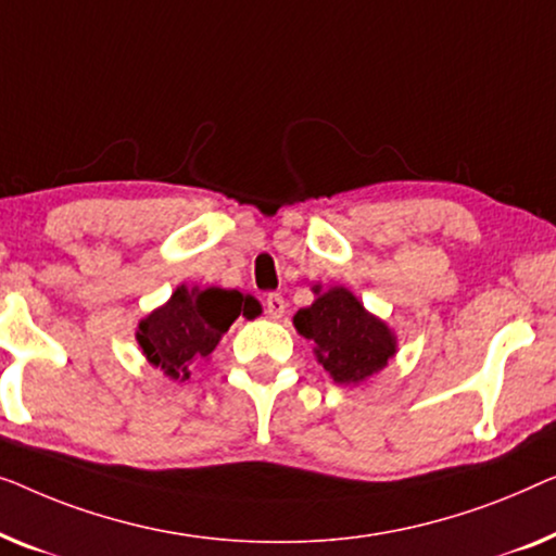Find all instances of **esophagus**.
Masks as SVG:
<instances>
[{
    "label": "esophagus",
    "instance_id": "34e87169",
    "mask_svg": "<svg viewBox=\"0 0 556 556\" xmlns=\"http://www.w3.org/2000/svg\"><path fill=\"white\" fill-rule=\"evenodd\" d=\"M264 309H267V315H269L271 319H279L281 315H285V309H287L285 296L277 294V292L267 294V300H264Z\"/></svg>",
    "mask_w": 556,
    "mask_h": 556
}]
</instances>
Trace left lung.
<instances>
[{
	"mask_svg": "<svg viewBox=\"0 0 556 556\" xmlns=\"http://www.w3.org/2000/svg\"><path fill=\"white\" fill-rule=\"evenodd\" d=\"M315 294L317 300L296 312L292 323L302 338L315 342L319 365L340 386H357L380 372L397 350L393 330L345 287L327 292L315 287Z\"/></svg>",
	"mask_w": 556,
	"mask_h": 556,
	"instance_id": "obj_1",
	"label": "left lung"
}]
</instances>
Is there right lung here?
Wrapping results in <instances>:
<instances>
[{
	"label": "right lung",
	"mask_w": 556,
	"mask_h": 556,
	"mask_svg": "<svg viewBox=\"0 0 556 556\" xmlns=\"http://www.w3.org/2000/svg\"><path fill=\"white\" fill-rule=\"evenodd\" d=\"M262 307L237 289L176 287L163 307L138 323L136 340L148 363L170 380H189L191 367L206 359L233 319H254Z\"/></svg>",
	"instance_id": "obj_1"
}]
</instances>
